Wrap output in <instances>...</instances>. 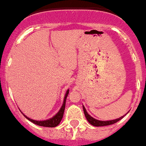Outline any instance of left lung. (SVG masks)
<instances>
[{"instance_id":"obj_1","label":"left lung","mask_w":146,"mask_h":146,"mask_svg":"<svg viewBox=\"0 0 146 146\" xmlns=\"http://www.w3.org/2000/svg\"><path fill=\"white\" fill-rule=\"evenodd\" d=\"M83 109H84V112L85 117H86L87 120L88 121V122L93 126H95V127H102V126L111 125V124H113V123H116V122H117V121H119L120 120L122 119L123 117V116H124V115H123V116L120 117L119 118L111 120V121H100V120L95 119V118H93L92 116H90V115L87 113V110H86V108H85V107L84 106H83Z\"/></svg>"}]
</instances>
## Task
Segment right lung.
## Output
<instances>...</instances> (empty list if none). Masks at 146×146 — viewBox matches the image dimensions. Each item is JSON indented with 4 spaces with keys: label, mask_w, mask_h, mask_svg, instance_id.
I'll list each match as a JSON object with an SVG mask.
<instances>
[{
    "label": "right lung",
    "mask_w": 146,
    "mask_h": 146,
    "mask_svg": "<svg viewBox=\"0 0 146 146\" xmlns=\"http://www.w3.org/2000/svg\"><path fill=\"white\" fill-rule=\"evenodd\" d=\"M69 93V90H67V91L66 93V95H65V97H64L63 100V104L62 106V107L60 108L59 111L56 113V115H55L53 117H51L50 119L47 120H44V121H36V120H33L29 118L23 114V115L26 117L27 119L30 121L31 122L34 123L35 124H37L38 126H41V127H55L59 124L61 120L62 119V117H63V114H64V111H65V107H66V99H67L68 94Z\"/></svg>",
    "instance_id": "right-lung-1"
}]
</instances>
